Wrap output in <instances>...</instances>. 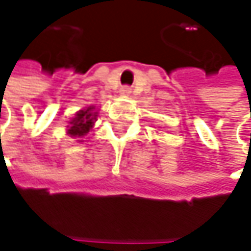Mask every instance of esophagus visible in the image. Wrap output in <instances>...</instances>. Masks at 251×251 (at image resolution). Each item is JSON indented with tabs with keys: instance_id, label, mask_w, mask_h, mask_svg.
<instances>
[{
	"instance_id": "34e87169",
	"label": "esophagus",
	"mask_w": 251,
	"mask_h": 251,
	"mask_svg": "<svg viewBox=\"0 0 251 251\" xmlns=\"http://www.w3.org/2000/svg\"><path fill=\"white\" fill-rule=\"evenodd\" d=\"M130 93L131 89L128 86H123V88H120V95H123V96H128Z\"/></svg>"
}]
</instances>
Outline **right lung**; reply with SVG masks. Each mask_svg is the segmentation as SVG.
I'll return each mask as SVG.
<instances>
[{"label": "right lung", "mask_w": 251, "mask_h": 251, "mask_svg": "<svg viewBox=\"0 0 251 251\" xmlns=\"http://www.w3.org/2000/svg\"><path fill=\"white\" fill-rule=\"evenodd\" d=\"M93 110H95V107L91 106L88 109H83V110L78 111L73 120L70 121L67 134L71 135L73 138H83L92 130L93 123L96 120L98 113Z\"/></svg>", "instance_id": "add662e5"}]
</instances>
